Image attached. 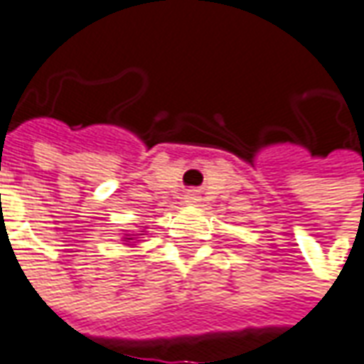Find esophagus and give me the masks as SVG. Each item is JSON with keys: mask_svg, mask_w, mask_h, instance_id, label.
<instances>
[{"mask_svg": "<svg viewBox=\"0 0 364 364\" xmlns=\"http://www.w3.org/2000/svg\"><path fill=\"white\" fill-rule=\"evenodd\" d=\"M199 201H201V199H199V195H197L195 191L187 193V195H185V203H187V205H197Z\"/></svg>", "mask_w": 364, "mask_h": 364, "instance_id": "1", "label": "esophagus"}]
</instances>
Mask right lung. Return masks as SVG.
<instances>
[{"label":"right lung","instance_id":"add662e5","mask_svg":"<svg viewBox=\"0 0 364 364\" xmlns=\"http://www.w3.org/2000/svg\"><path fill=\"white\" fill-rule=\"evenodd\" d=\"M143 235H147V227H145V229H137V231H125L121 239L125 241V243H123V245H129V247H135V245H139L141 237H143Z\"/></svg>","mask_w":364,"mask_h":364}]
</instances>
